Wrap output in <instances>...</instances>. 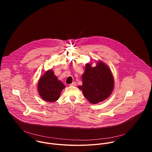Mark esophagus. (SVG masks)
Instances as JSON below:
<instances>
[{"label": "esophagus", "mask_w": 152, "mask_h": 152, "mask_svg": "<svg viewBox=\"0 0 152 152\" xmlns=\"http://www.w3.org/2000/svg\"><path fill=\"white\" fill-rule=\"evenodd\" d=\"M76 82H73V83L70 84V86H76Z\"/></svg>", "instance_id": "34e87169"}]
</instances>
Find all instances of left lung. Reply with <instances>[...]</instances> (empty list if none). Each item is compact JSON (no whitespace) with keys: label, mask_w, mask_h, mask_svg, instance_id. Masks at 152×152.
Here are the masks:
<instances>
[{"label":"left lung","mask_w":152,"mask_h":152,"mask_svg":"<svg viewBox=\"0 0 152 152\" xmlns=\"http://www.w3.org/2000/svg\"><path fill=\"white\" fill-rule=\"evenodd\" d=\"M82 79V85L78 87L91 103L96 104L106 100L113 91L114 80L112 72L101 61L97 62L94 67L91 64H86Z\"/></svg>","instance_id":"8db88e82"}]
</instances>
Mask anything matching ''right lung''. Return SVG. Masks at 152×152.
Returning a JSON list of instances; mask_svg holds the SVG:
<instances>
[{"mask_svg":"<svg viewBox=\"0 0 152 152\" xmlns=\"http://www.w3.org/2000/svg\"><path fill=\"white\" fill-rule=\"evenodd\" d=\"M66 87L52 70L45 72L38 82V91L41 97L46 102H54L60 96L61 92Z\"/></svg>","mask_w":152,"mask_h":152,"instance_id":"obj_1","label":"right lung"}]
</instances>
